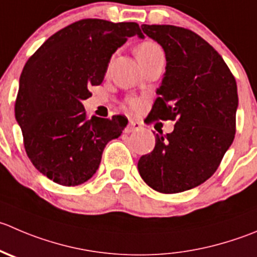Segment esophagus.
Returning a JSON list of instances; mask_svg holds the SVG:
<instances>
[{
    "label": "esophagus",
    "instance_id": "esophagus-1",
    "mask_svg": "<svg viewBox=\"0 0 257 257\" xmlns=\"http://www.w3.org/2000/svg\"><path fill=\"white\" fill-rule=\"evenodd\" d=\"M142 128V124L137 120H129L128 125L125 128V133H132L134 131H138V129Z\"/></svg>",
    "mask_w": 257,
    "mask_h": 257
}]
</instances>
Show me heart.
Listing matches in <instances>:
<instances>
[{
  "mask_svg": "<svg viewBox=\"0 0 257 257\" xmlns=\"http://www.w3.org/2000/svg\"><path fill=\"white\" fill-rule=\"evenodd\" d=\"M162 54H163V51H162L161 46L153 41L142 42V44H139L136 49V56H137V59H138L139 62L144 61V60L151 59V57L157 56V55H162ZM128 104H129V106L133 109H138L139 105H141L139 100H137V99H131V100L128 101Z\"/></svg>",
  "mask_w": 257,
  "mask_h": 257,
  "instance_id": "obj_1",
  "label": "heart"
}]
</instances>
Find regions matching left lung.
Wrapping results in <instances>:
<instances>
[{"label": "left lung", "instance_id": "left-lung-1", "mask_svg": "<svg viewBox=\"0 0 257 257\" xmlns=\"http://www.w3.org/2000/svg\"><path fill=\"white\" fill-rule=\"evenodd\" d=\"M166 52V74L146 123L174 120L156 134V147L138 161L143 181L161 193H179L207 181L236 133L237 85L221 55L188 29L142 25Z\"/></svg>", "mask_w": 257, "mask_h": 257}]
</instances>
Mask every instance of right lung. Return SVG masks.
<instances>
[{"label":"right lung","mask_w":257,"mask_h":257,"mask_svg":"<svg viewBox=\"0 0 257 257\" xmlns=\"http://www.w3.org/2000/svg\"><path fill=\"white\" fill-rule=\"evenodd\" d=\"M144 37L136 22L84 19L50 36L20 76L15 116L35 168L61 186H79L99 168L106 143L128 124L124 115L88 118L81 101L103 83L111 55L128 37Z\"/></svg>","instance_id":"right-lung-1"}]
</instances>
